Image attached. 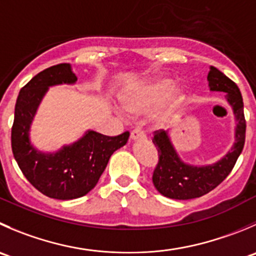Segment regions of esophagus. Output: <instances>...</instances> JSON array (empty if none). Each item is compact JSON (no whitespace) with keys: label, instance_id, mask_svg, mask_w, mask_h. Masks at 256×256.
Returning <instances> with one entry per match:
<instances>
[{"label":"esophagus","instance_id":"1","mask_svg":"<svg viewBox=\"0 0 256 256\" xmlns=\"http://www.w3.org/2000/svg\"><path fill=\"white\" fill-rule=\"evenodd\" d=\"M130 138L131 140H145L146 135L141 128H134L130 134Z\"/></svg>","mask_w":256,"mask_h":256}]
</instances>
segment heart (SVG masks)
Returning <instances> with one entry per match:
<instances>
[{
  "mask_svg": "<svg viewBox=\"0 0 256 256\" xmlns=\"http://www.w3.org/2000/svg\"><path fill=\"white\" fill-rule=\"evenodd\" d=\"M185 88L181 85H174L170 78H154L140 84L124 95L122 104L126 111L132 115H141L160 102L158 110L152 116L156 125H164L178 110L185 101Z\"/></svg>",
  "mask_w": 256,
  "mask_h": 256,
  "instance_id": "obj_1",
  "label": "heart"
}]
</instances>
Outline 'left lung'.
Masks as SVG:
<instances>
[{
  "mask_svg": "<svg viewBox=\"0 0 256 256\" xmlns=\"http://www.w3.org/2000/svg\"><path fill=\"white\" fill-rule=\"evenodd\" d=\"M208 81L212 91L225 92L228 102L232 105L234 111L236 120L234 146L222 160L212 165H188L178 158L168 138V131H155L152 142L158 148V161L152 174V182L161 195L170 199H195L214 190L229 175L244 148L246 121L244 116V102L239 88L234 81L230 80L214 66H210Z\"/></svg>",
  "mask_w": 256,
  "mask_h": 256,
  "instance_id": "left-lung-1",
  "label": "left lung"
}]
</instances>
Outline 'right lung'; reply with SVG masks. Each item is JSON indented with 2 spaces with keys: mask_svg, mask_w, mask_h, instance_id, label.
I'll list each match as a JSON object with an SVG mask.
<instances>
[{
  "mask_svg": "<svg viewBox=\"0 0 256 256\" xmlns=\"http://www.w3.org/2000/svg\"><path fill=\"white\" fill-rule=\"evenodd\" d=\"M78 78L70 64L51 66L37 74L21 88L14 106L11 146L24 178L46 196L72 200L84 196L98 184L111 155L122 148L130 132L106 136L88 130L72 145L54 154L41 152L30 142L31 125L37 108L50 86L75 84Z\"/></svg>",
  "mask_w": 256,
  "mask_h": 256,
  "instance_id": "right-lung-1",
  "label": "right lung"
}]
</instances>
